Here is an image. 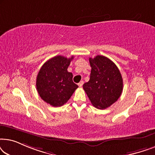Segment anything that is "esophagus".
I'll use <instances>...</instances> for the list:
<instances>
[{"mask_svg": "<svg viewBox=\"0 0 155 155\" xmlns=\"http://www.w3.org/2000/svg\"><path fill=\"white\" fill-rule=\"evenodd\" d=\"M83 83H84L83 81H80L79 83H78V86H79L80 87H81L82 86V84H83Z\"/></svg>", "mask_w": 155, "mask_h": 155, "instance_id": "1", "label": "esophagus"}]
</instances>
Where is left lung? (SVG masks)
I'll return each mask as SVG.
<instances>
[{"label": "left lung", "mask_w": 155, "mask_h": 155, "mask_svg": "<svg viewBox=\"0 0 155 155\" xmlns=\"http://www.w3.org/2000/svg\"><path fill=\"white\" fill-rule=\"evenodd\" d=\"M90 79L83 89L94 107L105 109L116 102L123 91V78L113 61L104 56L89 58Z\"/></svg>", "instance_id": "8db88e82"}]
</instances>
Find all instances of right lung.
Listing matches in <instances>:
<instances>
[{"mask_svg":"<svg viewBox=\"0 0 155 155\" xmlns=\"http://www.w3.org/2000/svg\"><path fill=\"white\" fill-rule=\"evenodd\" d=\"M73 56L68 58L56 56L46 61L39 70L36 86L39 96L53 107H61L73 95L77 84L73 81V74L68 71Z\"/></svg>","mask_w":155,"mask_h":155,"instance_id":"obj_1","label":"right lung"}]
</instances>
